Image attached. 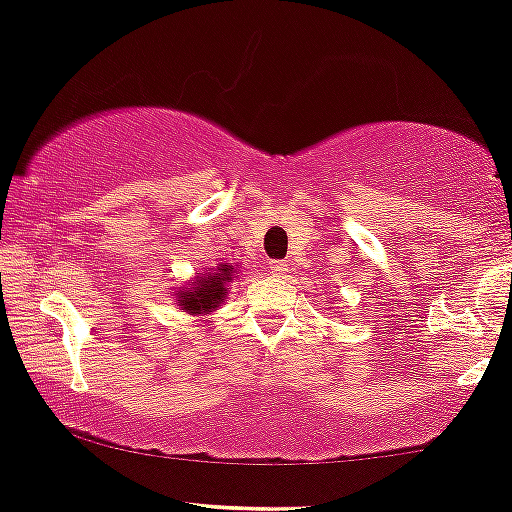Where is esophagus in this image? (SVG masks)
Here are the masks:
<instances>
[{"label": "esophagus", "instance_id": "34e87169", "mask_svg": "<svg viewBox=\"0 0 512 512\" xmlns=\"http://www.w3.org/2000/svg\"><path fill=\"white\" fill-rule=\"evenodd\" d=\"M268 271H271V275H275V278H283V275L287 273V263L285 261H271V263H268Z\"/></svg>", "mask_w": 512, "mask_h": 512}]
</instances>
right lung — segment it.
I'll use <instances>...</instances> for the list:
<instances>
[{
    "label": "right lung",
    "mask_w": 512,
    "mask_h": 512,
    "mask_svg": "<svg viewBox=\"0 0 512 512\" xmlns=\"http://www.w3.org/2000/svg\"><path fill=\"white\" fill-rule=\"evenodd\" d=\"M227 283H232V266H217L215 273L200 275L193 287H186L181 292L179 302L188 314H208L220 302L225 300V292L229 290Z\"/></svg>",
    "instance_id": "right-lung-1"
}]
</instances>
